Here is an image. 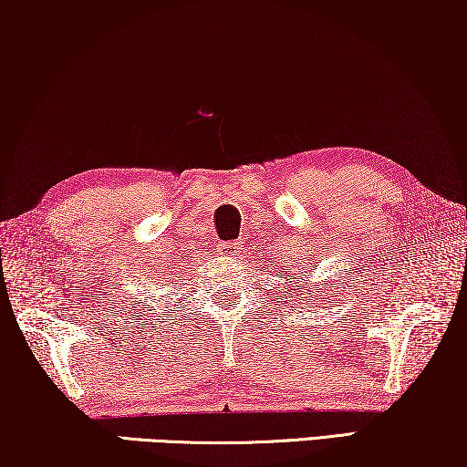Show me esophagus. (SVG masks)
Wrapping results in <instances>:
<instances>
[{
	"label": "esophagus",
	"mask_w": 467,
	"mask_h": 467,
	"mask_svg": "<svg viewBox=\"0 0 467 467\" xmlns=\"http://www.w3.org/2000/svg\"><path fill=\"white\" fill-rule=\"evenodd\" d=\"M240 253V242H225V244L219 246V254H225V257H234V254Z\"/></svg>",
	"instance_id": "1"
}]
</instances>
